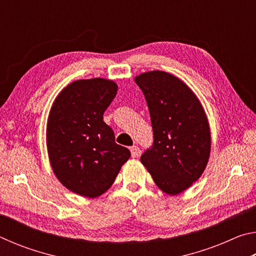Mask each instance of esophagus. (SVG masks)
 Masks as SVG:
<instances>
[{
  "label": "esophagus",
  "instance_id": "1",
  "mask_svg": "<svg viewBox=\"0 0 256 256\" xmlns=\"http://www.w3.org/2000/svg\"><path fill=\"white\" fill-rule=\"evenodd\" d=\"M130 151H131V154L133 158H136L140 156V149H138V146H132L131 148H130Z\"/></svg>",
  "mask_w": 256,
  "mask_h": 256
}]
</instances>
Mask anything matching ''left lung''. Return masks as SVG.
<instances>
[{
  "instance_id": "left-lung-1",
  "label": "left lung",
  "mask_w": 256,
  "mask_h": 256,
  "mask_svg": "<svg viewBox=\"0 0 256 256\" xmlns=\"http://www.w3.org/2000/svg\"><path fill=\"white\" fill-rule=\"evenodd\" d=\"M148 104L154 144L141 156L156 185L170 196L188 188L204 172L211 150L209 122L200 100L170 73L136 78Z\"/></svg>"
}]
</instances>
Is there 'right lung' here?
<instances>
[{"label": "right lung", "instance_id": "1", "mask_svg": "<svg viewBox=\"0 0 256 256\" xmlns=\"http://www.w3.org/2000/svg\"><path fill=\"white\" fill-rule=\"evenodd\" d=\"M114 81L94 78L68 84L52 105L46 128L50 166L79 196L97 198L110 188L130 150L115 142L102 115L118 92Z\"/></svg>", "mask_w": 256, "mask_h": 256}]
</instances>
